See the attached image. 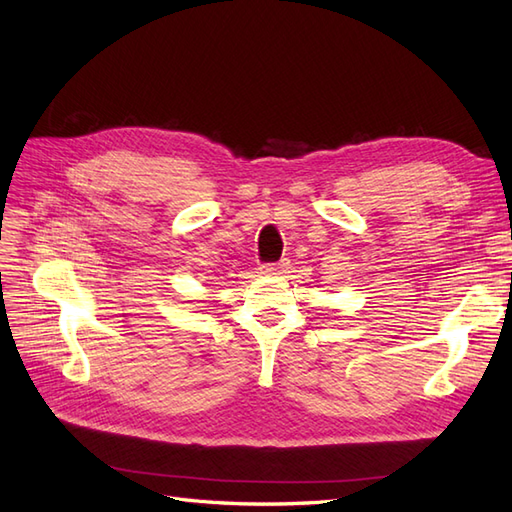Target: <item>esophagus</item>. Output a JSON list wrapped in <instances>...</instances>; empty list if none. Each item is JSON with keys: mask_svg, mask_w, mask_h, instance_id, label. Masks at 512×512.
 <instances>
[{"mask_svg": "<svg viewBox=\"0 0 512 512\" xmlns=\"http://www.w3.org/2000/svg\"><path fill=\"white\" fill-rule=\"evenodd\" d=\"M288 264H290V262H279V264H262V267H260V273H262V275H279V273H284V271H286Z\"/></svg>", "mask_w": 512, "mask_h": 512, "instance_id": "34e87169", "label": "esophagus"}]
</instances>
